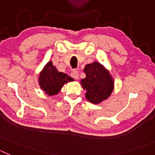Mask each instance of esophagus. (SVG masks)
<instances>
[{"instance_id":"esophagus-1","label":"esophagus","mask_w":155,"mask_h":155,"mask_svg":"<svg viewBox=\"0 0 155 155\" xmlns=\"http://www.w3.org/2000/svg\"><path fill=\"white\" fill-rule=\"evenodd\" d=\"M71 75L73 78L76 79V80L79 78V73H78V71H77V70H73V71H71Z\"/></svg>"}]
</instances>
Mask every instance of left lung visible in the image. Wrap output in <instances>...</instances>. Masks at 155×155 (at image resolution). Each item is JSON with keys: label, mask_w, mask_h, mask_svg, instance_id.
<instances>
[{"label": "left lung", "mask_w": 155, "mask_h": 155, "mask_svg": "<svg viewBox=\"0 0 155 155\" xmlns=\"http://www.w3.org/2000/svg\"><path fill=\"white\" fill-rule=\"evenodd\" d=\"M84 73L86 77L81 84L86 90V98L91 103L98 104L109 98L114 87L109 71L99 63L94 62L85 66Z\"/></svg>", "instance_id": "8db88e82"}]
</instances>
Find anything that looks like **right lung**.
Here are the masks:
<instances>
[{
	"label": "right lung",
	"instance_id": "1",
	"mask_svg": "<svg viewBox=\"0 0 155 155\" xmlns=\"http://www.w3.org/2000/svg\"><path fill=\"white\" fill-rule=\"evenodd\" d=\"M71 80L72 78L67 74L58 72L57 68L53 65L52 61H50L39 74V84L46 94L53 95L61 91L65 83Z\"/></svg>",
	"mask_w": 155,
	"mask_h": 155
}]
</instances>
